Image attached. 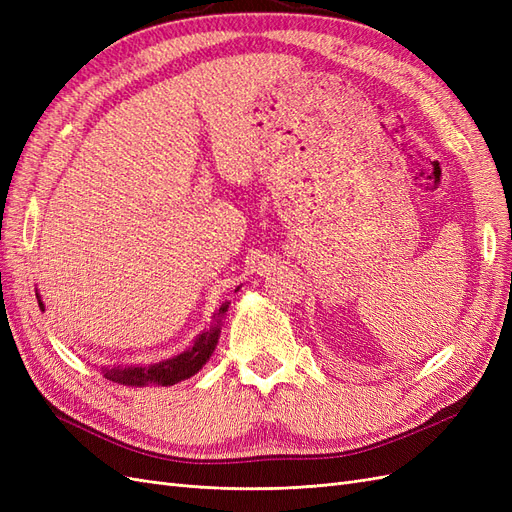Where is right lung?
Segmentation results:
<instances>
[{"instance_id":"add662e5","label":"right lung","mask_w":512,"mask_h":512,"mask_svg":"<svg viewBox=\"0 0 512 512\" xmlns=\"http://www.w3.org/2000/svg\"><path fill=\"white\" fill-rule=\"evenodd\" d=\"M36 299H38L40 309L44 312V303H42L38 292H36ZM228 305H230L228 301L222 303L218 312L213 314L211 327L205 329L203 333H198L194 344L188 350H183L181 354H175L166 361L151 363V365H102L100 371L106 380H113L117 384H126V386H149V384L151 386H173L181 380L192 378L207 365L215 346H218V339L222 333V320L228 312Z\"/></svg>"}]
</instances>
